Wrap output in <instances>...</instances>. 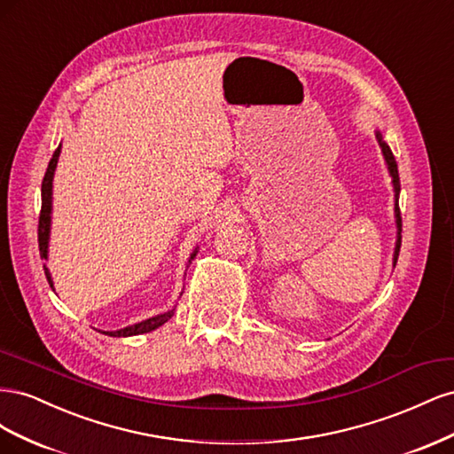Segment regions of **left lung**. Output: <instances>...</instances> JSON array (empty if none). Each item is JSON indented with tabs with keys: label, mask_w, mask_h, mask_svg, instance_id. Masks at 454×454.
I'll list each match as a JSON object with an SVG mask.
<instances>
[{
	"label": "left lung",
	"mask_w": 454,
	"mask_h": 454,
	"mask_svg": "<svg viewBox=\"0 0 454 454\" xmlns=\"http://www.w3.org/2000/svg\"><path fill=\"white\" fill-rule=\"evenodd\" d=\"M377 142L382 149L384 160L388 164V172L392 176V185H394V197H395V204H394V215H395V227H397V239H395V248H394V267L397 263V255H400V248H402V214H400V204H397V199H400V174H397V162L392 155V149L388 147V144L382 140V134L377 130Z\"/></svg>",
	"instance_id": "left-lung-1"
}]
</instances>
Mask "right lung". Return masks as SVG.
<instances>
[{
    "label": "right lung",
    "mask_w": 454,
    "mask_h": 454,
    "mask_svg": "<svg viewBox=\"0 0 454 454\" xmlns=\"http://www.w3.org/2000/svg\"><path fill=\"white\" fill-rule=\"evenodd\" d=\"M60 147L62 145H59L57 151H54V153H52V159L49 162L45 177H43V184H41V214H39V227H37V242H39V255L43 257V259H47V252H49L51 212H52V176H54V170H57V162H59V157H60ZM195 255H197V248H195L193 254H191L189 263H191V259H193ZM43 269H45V277H47L51 287L54 290L52 278H51V272H49L47 265H43ZM172 316H174V309L168 310V312L157 314V316H153V318H147V320L138 322V324H134V325L117 329V332H102V333L109 335V337H132V335L149 333V332H153V329H157L159 325H162L164 322H168Z\"/></svg>",
    "instance_id": "right-lung-1"
}]
</instances>
